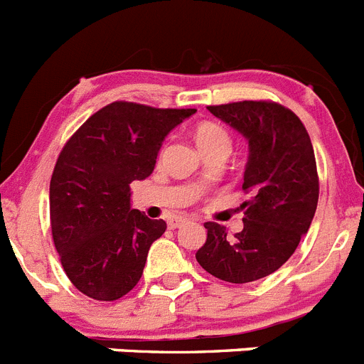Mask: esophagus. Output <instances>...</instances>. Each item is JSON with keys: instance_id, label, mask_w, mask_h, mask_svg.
Segmentation results:
<instances>
[{"instance_id": "esophagus-1", "label": "esophagus", "mask_w": 364, "mask_h": 364, "mask_svg": "<svg viewBox=\"0 0 364 364\" xmlns=\"http://www.w3.org/2000/svg\"><path fill=\"white\" fill-rule=\"evenodd\" d=\"M186 222H188V218L186 217H173V218H169L167 226L171 228V230H175V228H180L182 224H186Z\"/></svg>"}]
</instances>
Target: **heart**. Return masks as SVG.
<instances>
[{
	"instance_id": "1",
	"label": "heart",
	"mask_w": 364,
	"mask_h": 364,
	"mask_svg": "<svg viewBox=\"0 0 364 364\" xmlns=\"http://www.w3.org/2000/svg\"><path fill=\"white\" fill-rule=\"evenodd\" d=\"M193 138L204 154H210L218 149L230 151V134L220 124L213 120L198 122L193 127Z\"/></svg>"
}]
</instances>
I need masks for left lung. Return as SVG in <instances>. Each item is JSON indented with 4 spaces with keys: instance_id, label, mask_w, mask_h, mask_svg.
<instances>
[{
    "instance_id": "obj_1",
    "label": "left lung",
    "mask_w": 364,
    "mask_h": 364,
    "mask_svg": "<svg viewBox=\"0 0 364 364\" xmlns=\"http://www.w3.org/2000/svg\"><path fill=\"white\" fill-rule=\"evenodd\" d=\"M210 112L247 138L242 231L228 235L205 222L198 264L220 281L244 284L277 272L308 233L319 200V176L306 127L294 111L269 100L210 105Z\"/></svg>"
}]
</instances>
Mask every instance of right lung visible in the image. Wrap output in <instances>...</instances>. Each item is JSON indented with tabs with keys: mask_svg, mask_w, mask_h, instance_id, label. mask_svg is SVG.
Segmentation results:
<instances>
[{
	"mask_svg": "<svg viewBox=\"0 0 364 364\" xmlns=\"http://www.w3.org/2000/svg\"><path fill=\"white\" fill-rule=\"evenodd\" d=\"M197 109L112 102L67 140L50 178V230L63 272L95 301H117L142 277L166 222L131 210L133 180L153 173L167 133Z\"/></svg>",
	"mask_w": 364,
	"mask_h": 364,
	"instance_id": "add662e5",
	"label": "right lung"
}]
</instances>
